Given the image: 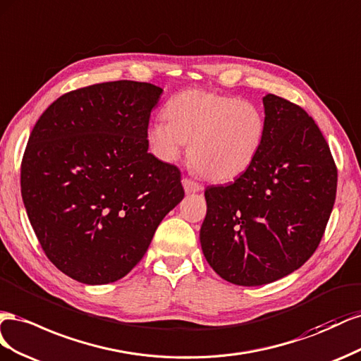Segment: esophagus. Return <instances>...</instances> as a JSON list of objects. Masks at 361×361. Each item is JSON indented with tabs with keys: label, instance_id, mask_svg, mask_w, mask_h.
<instances>
[{
	"label": "esophagus",
	"instance_id": "esophagus-1",
	"mask_svg": "<svg viewBox=\"0 0 361 361\" xmlns=\"http://www.w3.org/2000/svg\"><path fill=\"white\" fill-rule=\"evenodd\" d=\"M183 186H184V190H186V193H195V192H200L202 190V186L200 183L193 181L190 178H183Z\"/></svg>",
	"mask_w": 361,
	"mask_h": 361
}]
</instances>
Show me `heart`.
<instances>
[{
  "label": "heart",
  "instance_id": "b5f03b06",
  "mask_svg": "<svg viewBox=\"0 0 361 361\" xmlns=\"http://www.w3.org/2000/svg\"><path fill=\"white\" fill-rule=\"evenodd\" d=\"M166 116L149 123L151 151L163 161H173L190 142L192 166L213 181L239 177L263 147L264 111L248 99L188 89L168 101Z\"/></svg>",
  "mask_w": 361,
  "mask_h": 361
}]
</instances>
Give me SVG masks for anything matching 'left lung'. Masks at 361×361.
Masks as SVG:
<instances>
[{
  "label": "left lung",
  "mask_w": 361,
  "mask_h": 361,
  "mask_svg": "<svg viewBox=\"0 0 361 361\" xmlns=\"http://www.w3.org/2000/svg\"><path fill=\"white\" fill-rule=\"evenodd\" d=\"M263 106L266 135L255 161L233 183L204 192V257L238 286L272 283L301 267L336 201L337 168L313 118L274 94Z\"/></svg>",
  "instance_id": "left-lung-1"
}]
</instances>
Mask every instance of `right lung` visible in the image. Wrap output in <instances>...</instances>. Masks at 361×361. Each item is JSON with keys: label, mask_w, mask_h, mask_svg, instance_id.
<instances>
[{"label": "right lung", "mask_w": 361, "mask_h": 361, "mask_svg": "<svg viewBox=\"0 0 361 361\" xmlns=\"http://www.w3.org/2000/svg\"><path fill=\"white\" fill-rule=\"evenodd\" d=\"M161 87L119 80L57 98L33 127L20 193L44 252L85 284L126 276L183 197L181 172L148 152Z\"/></svg>", "instance_id": "obj_1"}]
</instances>
